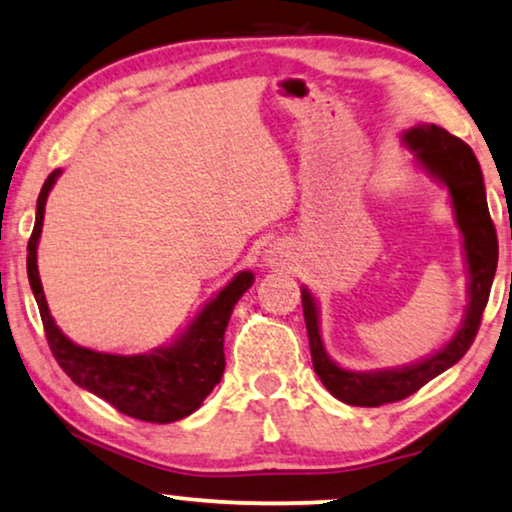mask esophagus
<instances>
[{"label": "esophagus", "mask_w": 512, "mask_h": 512, "mask_svg": "<svg viewBox=\"0 0 512 512\" xmlns=\"http://www.w3.org/2000/svg\"><path fill=\"white\" fill-rule=\"evenodd\" d=\"M264 260H267L269 267H278V264L283 262V255H281V252H278V250H269Z\"/></svg>", "instance_id": "1"}]
</instances>
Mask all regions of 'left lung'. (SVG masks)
<instances>
[{"label": "left lung", "mask_w": 512, "mask_h": 512, "mask_svg": "<svg viewBox=\"0 0 512 512\" xmlns=\"http://www.w3.org/2000/svg\"><path fill=\"white\" fill-rule=\"evenodd\" d=\"M405 145L412 149L417 161L428 173L438 177L449 187L454 203L456 224L463 234V250H466L468 274H470V302L466 318L456 332V337L435 356L421 360L417 365L403 370L384 372H349L327 358L323 339L318 330V309L311 292L302 290V309L309 332L313 370L323 381L327 391L346 405L379 407L386 403H398L407 395L417 393L421 386L449 370L454 363L466 356L482 323L489 290L499 262V241L492 217H489L485 182H482L480 163L473 149L466 142L447 133L440 126H417L403 135Z\"/></svg>", "instance_id": "1"}]
</instances>
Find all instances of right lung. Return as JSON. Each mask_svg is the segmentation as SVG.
Here are the masks:
<instances>
[{
    "instance_id": "right-lung-1",
    "label": "right lung",
    "mask_w": 512,
    "mask_h": 512,
    "mask_svg": "<svg viewBox=\"0 0 512 512\" xmlns=\"http://www.w3.org/2000/svg\"><path fill=\"white\" fill-rule=\"evenodd\" d=\"M60 170L46 177L37 199V220L27 241V278H30L46 342L53 358L74 384L107 400L114 410L149 424H170L201 407L206 395L220 384L224 372V330L245 290L252 285L250 271H241L187 327L175 344L147 356H112L70 342L53 323L37 269V243L42 236L44 206Z\"/></svg>"
}]
</instances>
